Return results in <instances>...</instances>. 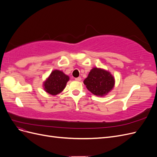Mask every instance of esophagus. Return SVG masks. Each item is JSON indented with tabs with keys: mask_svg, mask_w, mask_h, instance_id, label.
Returning <instances> with one entry per match:
<instances>
[{
	"mask_svg": "<svg viewBox=\"0 0 157 157\" xmlns=\"http://www.w3.org/2000/svg\"><path fill=\"white\" fill-rule=\"evenodd\" d=\"M75 80H77V81H80V80H81V78H80V77L75 78Z\"/></svg>",
	"mask_w": 157,
	"mask_h": 157,
	"instance_id": "34e87169",
	"label": "esophagus"
}]
</instances>
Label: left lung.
<instances>
[{
  "label": "left lung",
  "instance_id": "8db88e82",
  "mask_svg": "<svg viewBox=\"0 0 157 157\" xmlns=\"http://www.w3.org/2000/svg\"><path fill=\"white\" fill-rule=\"evenodd\" d=\"M87 89L98 96L107 95L115 86V78L107 71L94 67L84 80Z\"/></svg>",
  "mask_w": 157,
  "mask_h": 157
}]
</instances>
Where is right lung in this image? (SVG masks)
Listing matches in <instances>:
<instances>
[{"instance_id": "right-lung-1", "label": "right lung", "mask_w": 157, "mask_h": 157, "mask_svg": "<svg viewBox=\"0 0 157 157\" xmlns=\"http://www.w3.org/2000/svg\"><path fill=\"white\" fill-rule=\"evenodd\" d=\"M69 80V76L62 71L54 70L44 82V89L51 95H57L63 91Z\"/></svg>"}]
</instances>
